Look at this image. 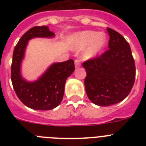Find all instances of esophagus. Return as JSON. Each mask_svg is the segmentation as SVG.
<instances>
[{"mask_svg":"<svg viewBox=\"0 0 146 146\" xmlns=\"http://www.w3.org/2000/svg\"><path fill=\"white\" fill-rule=\"evenodd\" d=\"M74 65H75V68H78V67L80 66V59H76V60H74Z\"/></svg>","mask_w":146,"mask_h":146,"instance_id":"obj_1","label":"esophagus"}]
</instances>
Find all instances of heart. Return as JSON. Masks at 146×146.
Segmentation results:
<instances>
[{
  "instance_id": "heart-1",
  "label": "heart",
  "mask_w": 146,
  "mask_h": 146,
  "mask_svg": "<svg viewBox=\"0 0 146 146\" xmlns=\"http://www.w3.org/2000/svg\"><path fill=\"white\" fill-rule=\"evenodd\" d=\"M107 43V36L103 32L84 31L77 33L73 36V47L81 50L86 48L84 52L86 58L97 57L102 52Z\"/></svg>"
}]
</instances>
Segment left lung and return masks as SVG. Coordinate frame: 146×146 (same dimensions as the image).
Returning a JSON list of instances; mask_svg holds the SVG:
<instances>
[{
  "label": "left lung",
  "mask_w": 146,
  "mask_h": 146,
  "mask_svg": "<svg viewBox=\"0 0 146 146\" xmlns=\"http://www.w3.org/2000/svg\"><path fill=\"white\" fill-rule=\"evenodd\" d=\"M109 50L84 62L85 87L88 99L99 106H110L128 96L135 80V65L129 43L108 28Z\"/></svg>",
  "instance_id": "8db88e82"
}]
</instances>
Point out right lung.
<instances>
[{
    "instance_id": "obj_1",
    "label": "right lung",
    "mask_w": 146,
    "mask_h": 146,
    "mask_svg": "<svg viewBox=\"0 0 146 146\" xmlns=\"http://www.w3.org/2000/svg\"><path fill=\"white\" fill-rule=\"evenodd\" d=\"M54 36L48 26L33 27L24 33L14 50L11 68L13 88L20 101L31 109L49 110L58 106L64 96L66 80L74 71V60L69 59L52 64L37 80L29 82L22 77L21 64L28 41Z\"/></svg>"
}]
</instances>
